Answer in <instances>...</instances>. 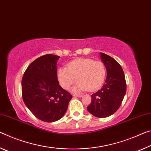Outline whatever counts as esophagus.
<instances>
[{"label":"esophagus","instance_id":"esophagus-1","mask_svg":"<svg viewBox=\"0 0 151 151\" xmlns=\"http://www.w3.org/2000/svg\"><path fill=\"white\" fill-rule=\"evenodd\" d=\"M73 98H81L82 97V95H77V94H73Z\"/></svg>","mask_w":151,"mask_h":151}]
</instances>
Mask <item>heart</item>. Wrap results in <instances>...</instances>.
<instances>
[{"label": "heart", "mask_w": 151, "mask_h": 151, "mask_svg": "<svg viewBox=\"0 0 151 151\" xmlns=\"http://www.w3.org/2000/svg\"><path fill=\"white\" fill-rule=\"evenodd\" d=\"M106 76V68L102 62L91 59L79 58L67 65V68H59L57 78L59 85L68 90L78 80L79 81L72 88L73 92L88 90L95 91L102 85Z\"/></svg>", "instance_id": "obj_1"}]
</instances>
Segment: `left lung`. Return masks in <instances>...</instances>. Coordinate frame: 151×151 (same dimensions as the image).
Masks as SVG:
<instances>
[{
	"label": "left lung",
	"instance_id": "8db88e82",
	"mask_svg": "<svg viewBox=\"0 0 151 151\" xmlns=\"http://www.w3.org/2000/svg\"><path fill=\"white\" fill-rule=\"evenodd\" d=\"M100 58L106 68L105 83L98 92L93 93L92 102L87 110L98 118H106L118 110L126 92L125 76L122 67L112 57L100 53Z\"/></svg>",
	"mask_w": 151,
	"mask_h": 151
}]
</instances>
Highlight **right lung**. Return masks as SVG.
Masks as SVG:
<instances>
[{
	"instance_id": "right-lung-1",
	"label": "right lung",
	"mask_w": 151,
	"mask_h": 151,
	"mask_svg": "<svg viewBox=\"0 0 151 151\" xmlns=\"http://www.w3.org/2000/svg\"><path fill=\"white\" fill-rule=\"evenodd\" d=\"M60 57L51 54L33 61L22 79V96L29 110L46 122H53L65 114L72 98L59 84L57 62Z\"/></svg>"
}]
</instances>
